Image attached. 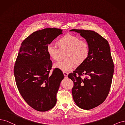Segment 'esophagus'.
<instances>
[{
  "mask_svg": "<svg viewBox=\"0 0 125 125\" xmlns=\"http://www.w3.org/2000/svg\"><path fill=\"white\" fill-rule=\"evenodd\" d=\"M63 74L64 75V77H65V78H67V76H68V73H67V72H63Z\"/></svg>",
  "mask_w": 125,
  "mask_h": 125,
  "instance_id": "1",
  "label": "esophagus"
}]
</instances>
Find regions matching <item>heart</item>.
I'll return each instance as SVG.
<instances>
[{
    "mask_svg": "<svg viewBox=\"0 0 125 125\" xmlns=\"http://www.w3.org/2000/svg\"><path fill=\"white\" fill-rule=\"evenodd\" d=\"M58 49L51 45L47 48L49 57L54 61H58L62 54L65 53L66 60L56 63L54 67L63 72L70 71L75 65L80 66L86 62L90 54V47L86 41H82L77 36L66 34L56 42Z\"/></svg>",
    "mask_w": 125,
    "mask_h": 125,
    "instance_id": "b5f03b06",
    "label": "heart"
}]
</instances>
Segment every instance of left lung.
Wrapping results in <instances>:
<instances>
[{"label": "left lung", "mask_w": 125, "mask_h": 125, "mask_svg": "<svg viewBox=\"0 0 125 125\" xmlns=\"http://www.w3.org/2000/svg\"><path fill=\"white\" fill-rule=\"evenodd\" d=\"M86 40L90 47L88 59L68 74L74 83L72 95L79 107L90 110L102 104L110 90L114 73V63L109 43L95 31L73 29Z\"/></svg>", "instance_id": "1"}]
</instances>
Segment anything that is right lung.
I'll list each match as a JSON object with an SVG mask.
<instances>
[{
    "mask_svg": "<svg viewBox=\"0 0 125 125\" xmlns=\"http://www.w3.org/2000/svg\"><path fill=\"white\" fill-rule=\"evenodd\" d=\"M62 34V30L47 28L36 31L21 43L14 67L15 82L20 94L35 110H51L57 102V94L64 76L55 68L47 53L48 45Z\"/></svg>",
    "mask_w": 125,
    "mask_h": 125,
    "instance_id": "right-lung-1",
    "label": "right lung"
}]
</instances>
